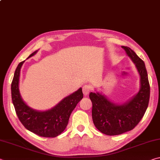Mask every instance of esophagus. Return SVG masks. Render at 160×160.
Instances as JSON below:
<instances>
[{
	"mask_svg": "<svg viewBox=\"0 0 160 160\" xmlns=\"http://www.w3.org/2000/svg\"><path fill=\"white\" fill-rule=\"evenodd\" d=\"M92 90V88L90 85H85L83 86L82 88V92H83V94L85 96H88L89 93Z\"/></svg>",
	"mask_w": 160,
	"mask_h": 160,
	"instance_id": "34e87169",
	"label": "esophagus"
}]
</instances>
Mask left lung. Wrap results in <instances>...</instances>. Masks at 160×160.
Returning a JSON list of instances; mask_svg holds the SVG:
<instances>
[{
  "label": "left lung",
  "mask_w": 160,
  "mask_h": 160,
  "mask_svg": "<svg viewBox=\"0 0 160 160\" xmlns=\"http://www.w3.org/2000/svg\"><path fill=\"white\" fill-rule=\"evenodd\" d=\"M136 66L140 77V89L134 97L123 104H116L99 92H90L93 123L102 133L117 135L133 129L141 120L148 107L150 84L145 63L131 48L122 46Z\"/></svg>",
  "instance_id": "left-lung-1"
}]
</instances>
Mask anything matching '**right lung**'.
Instances as JSON below:
<instances>
[{
  "instance_id": "obj_1",
  "label": "right lung",
  "mask_w": 160,
  "mask_h": 160,
  "mask_svg": "<svg viewBox=\"0 0 160 160\" xmlns=\"http://www.w3.org/2000/svg\"><path fill=\"white\" fill-rule=\"evenodd\" d=\"M37 51H35L28 58L36 54ZM24 62L25 61L18 64L11 84L12 100L15 112L20 122L29 131L42 137L55 138L66 129L72 112L82 99V88L65 97L49 110L39 112L32 109L22 99L19 90V78Z\"/></svg>"
}]
</instances>
